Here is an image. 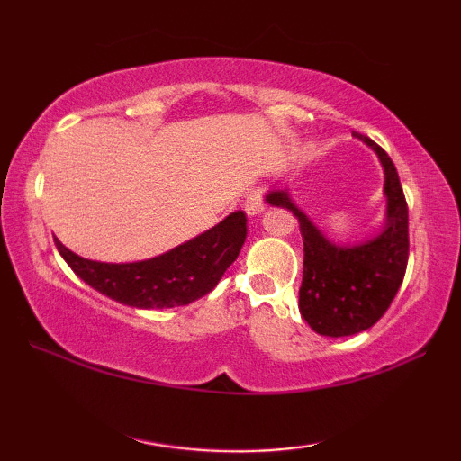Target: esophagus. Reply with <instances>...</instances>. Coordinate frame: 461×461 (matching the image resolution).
<instances>
[{"instance_id":"obj_1","label":"esophagus","mask_w":461,"mask_h":461,"mask_svg":"<svg viewBox=\"0 0 461 461\" xmlns=\"http://www.w3.org/2000/svg\"><path fill=\"white\" fill-rule=\"evenodd\" d=\"M244 209H246V213L252 215V217L260 215L264 209H267V207H264V194L260 191L249 193L246 201H244Z\"/></svg>"}]
</instances>
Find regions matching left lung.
I'll use <instances>...</instances> for the list:
<instances>
[{"label":"left lung","instance_id":"1","mask_svg":"<svg viewBox=\"0 0 461 461\" xmlns=\"http://www.w3.org/2000/svg\"><path fill=\"white\" fill-rule=\"evenodd\" d=\"M354 136L372 146L384 167L388 220L378 238L339 248L293 205L286 191H272L267 197L270 205L283 207L299 220L305 254L299 311L311 330L327 338L370 330L399 293L409 262V207L394 162L368 136Z\"/></svg>","mask_w":461,"mask_h":461}]
</instances>
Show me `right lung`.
I'll return each instance as SVG.
<instances>
[{
    "instance_id": "obj_1",
    "label": "right lung",
    "mask_w": 461,
    "mask_h": 461,
    "mask_svg": "<svg viewBox=\"0 0 461 461\" xmlns=\"http://www.w3.org/2000/svg\"><path fill=\"white\" fill-rule=\"evenodd\" d=\"M248 220L236 212L205 233L152 260L93 262L54 238L62 258L79 278L109 299L138 309L183 307L212 293L246 241Z\"/></svg>"
}]
</instances>
